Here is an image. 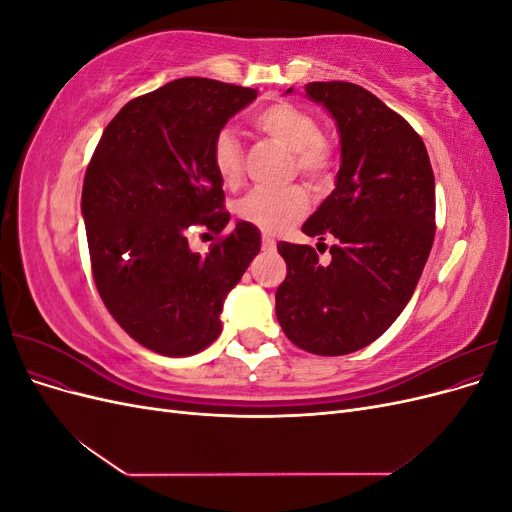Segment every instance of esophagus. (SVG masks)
Listing matches in <instances>:
<instances>
[{"mask_svg":"<svg viewBox=\"0 0 512 512\" xmlns=\"http://www.w3.org/2000/svg\"><path fill=\"white\" fill-rule=\"evenodd\" d=\"M262 250H267V252H273L275 250V241L271 239V237H262Z\"/></svg>","mask_w":512,"mask_h":512,"instance_id":"1","label":"esophagus"}]
</instances>
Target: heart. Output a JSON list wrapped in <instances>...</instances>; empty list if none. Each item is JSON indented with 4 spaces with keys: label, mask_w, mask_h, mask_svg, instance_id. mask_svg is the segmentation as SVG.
I'll list each match as a JSON object with an SVG mask.
<instances>
[{
    "label": "heart",
    "mask_w": 512,
    "mask_h": 512,
    "mask_svg": "<svg viewBox=\"0 0 512 512\" xmlns=\"http://www.w3.org/2000/svg\"><path fill=\"white\" fill-rule=\"evenodd\" d=\"M254 126L271 136L273 141L294 151V164L301 175L312 181L327 179L331 168V149L322 141L318 119L303 108L277 102L254 117ZM211 162L215 173L226 185H235L243 170V149L239 138L230 130H222L213 138ZM309 207L307 194L301 188L267 190L258 188L245 194L235 211L239 220L256 226L262 232H280L299 222Z\"/></svg>",
    "instance_id": "1"
}]
</instances>
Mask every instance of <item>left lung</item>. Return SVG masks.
Here are the masks:
<instances>
[{"mask_svg":"<svg viewBox=\"0 0 512 512\" xmlns=\"http://www.w3.org/2000/svg\"><path fill=\"white\" fill-rule=\"evenodd\" d=\"M305 96L333 117L342 164L301 230L337 241L329 262L309 245L277 243L288 273L275 314L294 346L339 356L378 339L412 299L436 232V181L421 136L367 89L307 83Z\"/></svg>","mask_w":512,"mask_h":512,"instance_id":"obj_1","label":"left lung"}]
</instances>
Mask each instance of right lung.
<instances>
[{
	"mask_svg": "<svg viewBox=\"0 0 512 512\" xmlns=\"http://www.w3.org/2000/svg\"><path fill=\"white\" fill-rule=\"evenodd\" d=\"M256 96L177 79L123 106L87 166L81 213L98 292L119 327L158 354L213 344L228 292L260 252V230L243 220L207 256L188 245L190 228L222 232L230 220L211 145Z\"/></svg>",
	"mask_w": 512,
	"mask_h": 512,
	"instance_id": "1",
	"label": "right lung"
}]
</instances>
